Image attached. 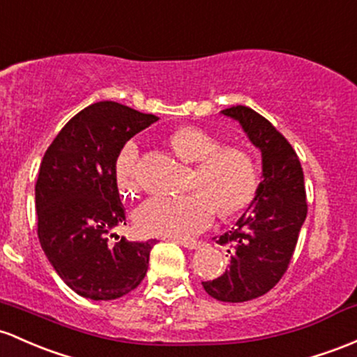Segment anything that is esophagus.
I'll return each mask as SVG.
<instances>
[{
  "label": "esophagus",
  "mask_w": 357,
  "mask_h": 357,
  "mask_svg": "<svg viewBox=\"0 0 357 357\" xmlns=\"http://www.w3.org/2000/svg\"><path fill=\"white\" fill-rule=\"evenodd\" d=\"M176 242H178L179 245H183V248H186V249H199L203 245L202 241H186V238H178Z\"/></svg>",
  "instance_id": "1"
}]
</instances>
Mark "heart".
Returning a JSON list of instances; mask_svg holds the SVG:
<instances>
[{
	"mask_svg": "<svg viewBox=\"0 0 357 357\" xmlns=\"http://www.w3.org/2000/svg\"><path fill=\"white\" fill-rule=\"evenodd\" d=\"M176 154L197 162L191 193L183 197H159L144 203L135 213L140 232L160 237H190L202 232L213 220L217 210L232 217L248 208L256 197L259 172L256 159L241 146H222L220 139L198 127H183L169 139ZM121 195L134 198L140 193L139 147L127 142L115 164Z\"/></svg>",
	"mask_w": 357,
	"mask_h": 357,
	"instance_id": "obj_1",
	"label": "heart"
}]
</instances>
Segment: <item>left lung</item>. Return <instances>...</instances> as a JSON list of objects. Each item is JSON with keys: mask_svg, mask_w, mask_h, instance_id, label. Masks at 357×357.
Masks as SVG:
<instances>
[{"mask_svg": "<svg viewBox=\"0 0 357 357\" xmlns=\"http://www.w3.org/2000/svg\"><path fill=\"white\" fill-rule=\"evenodd\" d=\"M222 113L238 120L259 147L264 178L237 229L217 241L232 248L229 269L202 284L211 298L241 303L266 295L287 273L307 218V193L298 155L271 121L244 105Z\"/></svg>", "mask_w": 357, "mask_h": 357, "instance_id": "left-lung-1", "label": "left lung"}]
</instances>
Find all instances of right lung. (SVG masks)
<instances>
[{
  "mask_svg": "<svg viewBox=\"0 0 357 357\" xmlns=\"http://www.w3.org/2000/svg\"><path fill=\"white\" fill-rule=\"evenodd\" d=\"M158 120L98 101L64 125L42 159L35 185L38 241L61 280L84 298H120L146 276L154 241L112 234L127 222L115 164L125 144Z\"/></svg>",
  "mask_w": 357,
  "mask_h": 357,
  "instance_id": "1",
  "label": "right lung"
}]
</instances>
